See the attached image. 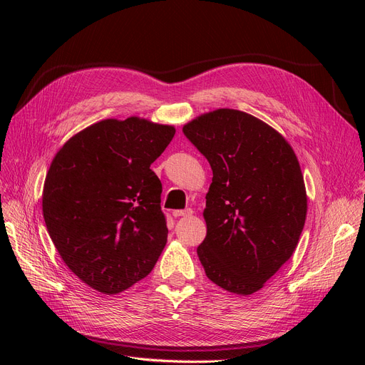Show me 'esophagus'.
Here are the masks:
<instances>
[{
    "label": "esophagus",
    "mask_w": 365,
    "mask_h": 365,
    "mask_svg": "<svg viewBox=\"0 0 365 365\" xmlns=\"http://www.w3.org/2000/svg\"><path fill=\"white\" fill-rule=\"evenodd\" d=\"M190 215H192V210H190V208L175 210V212H173V216H175V217H189Z\"/></svg>",
    "instance_id": "esophagus-1"
}]
</instances>
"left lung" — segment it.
<instances>
[{
    "mask_svg": "<svg viewBox=\"0 0 365 365\" xmlns=\"http://www.w3.org/2000/svg\"><path fill=\"white\" fill-rule=\"evenodd\" d=\"M213 170L205 197V275L237 294L260 290L289 260L304 226L299 161L278 131L250 113L217 109L183 127Z\"/></svg>",
    "mask_w": 365,
    "mask_h": 365,
    "instance_id": "1",
    "label": "left lung"
}]
</instances>
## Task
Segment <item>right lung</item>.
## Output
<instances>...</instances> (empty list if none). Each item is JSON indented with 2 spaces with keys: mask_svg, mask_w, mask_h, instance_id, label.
I'll return each instance as SVG.
<instances>
[{
  "mask_svg": "<svg viewBox=\"0 0 365 365\" xmlns=\"http://www.w3.org/2000/svg\"><path fill=\"white\" fill-rule=\"evenodd\" d=\"M175 133L136 117L105 120L56 153L43 190L46 226L66 266L91 289L121 293L155 266L168 229L150 164Z\"/></svg>",
  "mask_w": 365,
  "mask_h": 365,
  "instance_id": "obj_1",
  "label": "right lung"
}]
</instances>
